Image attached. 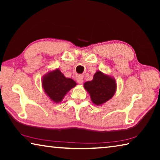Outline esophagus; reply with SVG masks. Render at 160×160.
<instances>
[{
    "instance_id": "esophagus-1",
    "label": "esophagus",
    "mask_w": 160,
    "mask_h": 160,
    "mask_svg": "<svg viewBox=\"0 0 160 160\" xmlns=\"http://www.w3.org/2000/svg\"><path fill=\"white\" fill-rule=\"evenodd\" d=\"M77 82L79 83V84H82L83 82V78L82 75H78L77 76Z\"/></svg>"
}]
</instances>
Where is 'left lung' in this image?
<instances>
[{"label": "left lung", "mask_w": 160, "mask_h": 160, "mask_svg": "<svg viewBox=\"0 0 160 160\" xmlns=\"http://www.w3.org/2000/svg\"><path fill=\"white\" fill-rule=\"evenodd\" d=\"M84 88L90 94L92 102L99 106L109 101L114 95L116 82L113 77L99 70L94 75L92 80L85 82Z\"/></svg>", "instance_id": "8db88e82"}]
</instances>
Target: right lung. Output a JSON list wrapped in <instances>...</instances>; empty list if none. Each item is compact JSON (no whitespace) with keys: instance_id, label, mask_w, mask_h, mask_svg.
Instances as JSON below:
<instances>
[{"instance_id":"right-lung-1","label":"right lung","mask_w":160,"mask_h":160,"mask_svg":"<svg viewBox=\"0 0 160 160\" xmlns=\"http://www.w3.org/2000/svg\"><path fill=\"white\" fill-rule=\"evenodd\" d=\"M42 83L44 92L54 103L61 102L65 95L77 85L71 78L65 77L58 68L45 74Z\"/></svg>"}]
</instances>
